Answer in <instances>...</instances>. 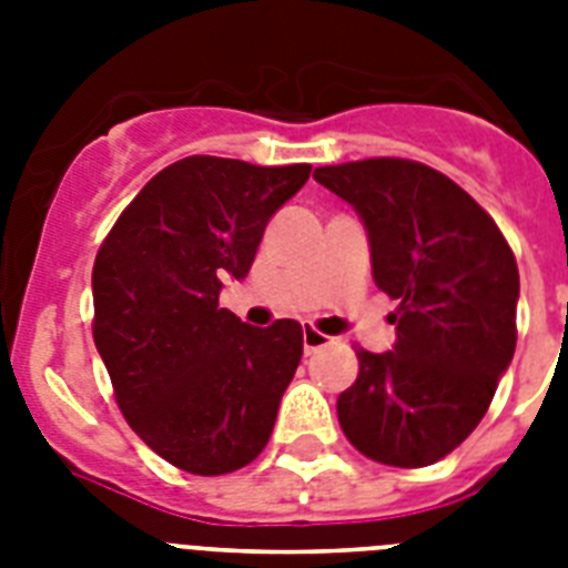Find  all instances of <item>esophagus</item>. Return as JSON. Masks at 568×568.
<instances>
[{"mask_svg":"<svg viewBox=\"0 0 568 568\" xmlns=\"http://www.w3.org/2000/svg\"><path fill=\"white\" fill-rule=\"evenodd\" d=\"M329 338L324 336V333H318L315 327H303V351H306V356L315 354V351H321V347H327Z\"/></svg>","mask_w":568,"mask_h":568,"instance_id":"34e87169","label":"esophagus"}]
</instances>
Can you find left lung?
I'll use <instances>...</instances> for the list:
<instances>
[{
    "mask_svg": "<svg viewBox=\"0 0 568 568\" xmlns=\"http://www.w3.org/2000/svg\"><path fill=\"white\" fill-rule=\"evenodd\" d=\"M312 176L363 217L374 283L397 301L395 347L356 351L359 377L338 395V424L374 463L430 466L480 424L510 365L516 256L493 217L422 162L365 159Z\"/></svg>",
    "mask_w": 568,
    "mask_h": 568,
    "instance_id": "left-lung-1",
    "label": "left lung"
}]
</instances>
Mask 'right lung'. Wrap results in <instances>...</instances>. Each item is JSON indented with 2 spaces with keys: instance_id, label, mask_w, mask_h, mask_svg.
<instances>
[{
  "instance_id": "1",
  "label": "right lung",
  "mask_w": 568,
  "mask_h": 568,
  "mask_svg": "<svg viewBox=\"0 0 568 568\" xmlns=\"http://www.w3.org/2000/svg\"><path fill=\"white\" fill-rule=\"evenodd\" d=\"M310 164L189 155L146 182L93 262V342L129 427L171 466L226 475L262 454L303 356V327L241 324L223 280H244L271 214Z\"/></svg>"
}]
</instances>
